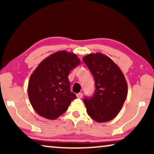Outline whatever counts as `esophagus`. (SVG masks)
I'll return each instance as SVG.
<instances>
[{"instance_id":"1","label":"esophagus","mask_w":154,"mask_h":154,"mask_svg":"<svg viewBox=\"0 0 154 154\" xmlns=\"http://www.w3.org/2000/svg\"><path fill=\"white\" fill-rule=\"evenodd\" d=\"M76 97H77L78 98L81 99L82 97H83V93H82V92H79V93H78L76 94Z\"/></svg>"}]
</instances>
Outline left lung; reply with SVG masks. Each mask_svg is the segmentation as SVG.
<instances>
[{
	"label": "left lung",
	"instance_id": "left-lung-1",
	"mask_svg": "<svg viewBox=\"0 0 154 154\" xmlns=\"http://www.w3.org/2000/svg\"><path fill=\"white\" fill-rule=\"evenodd\" d=\"M83 61L93 75L95 90L84 99L89 116L98 123L111 121L120 112L128 95V84L116 63L102 53H91Z\"/></svg>",
	"mask_w": 154,
	"mask_h": 154
}]
</instances>
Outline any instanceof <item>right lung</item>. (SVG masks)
Returning a JSON list of instances; mask_svg holds the SVG:
<instances>
[{"label": "right lung", "mask_w": 154, "mask_h": 154, "mask_svg": "<svg viewBox=\"0 0 154 154\" xmlns=\"http://www.w3.org/2000/svg\"><path fill=\"white\" fill-rule=\"evenodd\" d=\"M81 63L73 52L58 51L38 65L31 75L28 95L33 109L47 119L63 114L76 96L70 90L68 75Z\"/></svg>", "instance_id": "obj_1"}]
</instances>
